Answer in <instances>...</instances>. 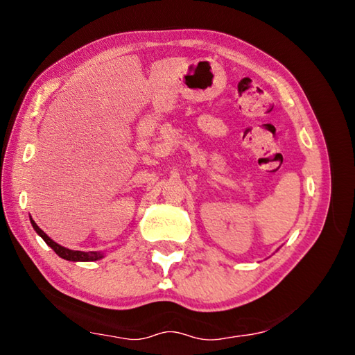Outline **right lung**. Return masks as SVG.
I'll return each mask as SVG.
<instances>
[{"label": "right lung", "instance_id": "right-lung-1", "mask_svg": "<svg viewBox=\"0 0 355 355\" xmlns=\"http://www.w3.org/2000/svg\"><path fill=\"white\" fill-rule=\"evenodd\" d=\"M31 224L34 227V230L39 233V235L44 238V241L50 245V248L56 252V254L64 258V260H70V261H95V260H100L101 254L100 252H81V250H70L67 248H62V245H59L58 243L53 241L51 238H48L44 232L40 230L37 227V224L31 219Z\"/></svg>", "mask_w": 355, "mask_h": 355}]
</instances>
